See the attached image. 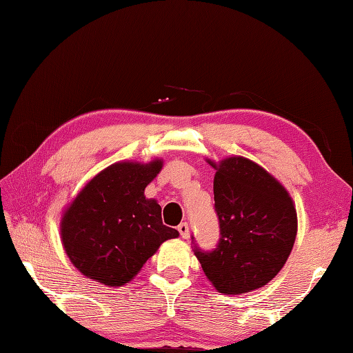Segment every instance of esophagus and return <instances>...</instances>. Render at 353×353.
Here are the masks:
<instances>
[{"mask_svg":"<svg viewBox=\"0 0 353 353\" xmlns=\"http://www.w3.org/2000/svg\"><path fill=\"white\" fill-rule=\"evenodd\" d=\"M177 230H179V234H181V236L183 239H188L190 238V226H188V223H181V224H179Z\"/></svg>","mask_w":353,"mask_h":353,"instance_id":"obj_1","label":"esophagus"}]
</instances>
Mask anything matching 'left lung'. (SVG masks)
<instances>
[{
    "label": "left lung",
    "instance_id": "1",
    "mask_svg": "<svg viewBox=\"0 0 353 353\" xmlns=\"http://www.w3.org/2000/svg\"><path fill=\"white\" fill-rule=\"evenodd\" d=\"M215 212L220 239L194 254L223 294H243L264 287L287 262L297 235V214L288 191L258 163L232 156L215 163Z\"/></svg>",
    "mask_w": 353,
    "mask_h": 353
}]
</instances>
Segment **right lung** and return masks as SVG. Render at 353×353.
I'll return each mask as SVG.
<instances>
[{"label":"right lung","instance_id":"1","mask_svg":"<svg viewBox=\"0 0 353 353\" xmlns=\"http://www.w3.org/2000/svg\"><path fill=\"white\" fill-rule=\"evenodd\" d=\"M162 161L117 162L86 183L61 221L63 249L80 273L109 287L129 283L159 245L179 232L162 223V209L145 186Z\"/></svg>","mask_w":353,"mask_h":353}]
</instances>
